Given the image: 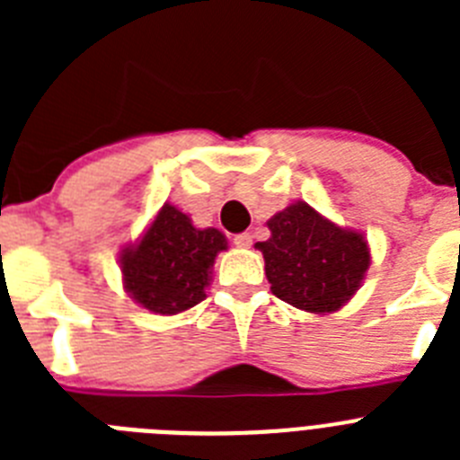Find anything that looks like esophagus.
Returning a JSON list of instances; mask_svg holds the SVG:
<instances>
[{
  "label": "esophagus",
  "mask_w": 460,
  "mask_h": 460,
  "mask_svg": "<svg viewBox=\"0 0 460 460\" xmlns=\"http://www.w3.org/2000/svg\"><path fill=\"white\" fill-rule=\"evenodd\" d=\"M234 243H237L239 249H249L251 243H253V237H251V233H239L234 234Z\"/></svg>",
  "instance_id": "esophagus-1"
}]
</instances>
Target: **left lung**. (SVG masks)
Listing matches in <instances>:
<instances>
[{
    "instance_id": "1",
    "label": "left lung",
    "mask_w": 460,
    "mask_h": 460,
    "mask_svg": "<svg viewBox=\"0 0 460 460\" xmlns=\"http://www.w3.org/2000/svg\"><path fill=\"white\" fill-rule=\"evenodd\" d=\"M271 237L255 249L279 299L308 313L339 311L371 265L367 239L334 226L306 202H295L267 221Z\"/></svg>"
}]
</instances>
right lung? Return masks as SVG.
I'll list each match as a JSON object with an SVG mask.
<instances>
[{
  "mask_svg": "<svg viewBox=\"0 0 460 460\" xmlns=\"http://www.w3.org/2000/svg\"><path fill=\"white\" fill-rule=\"evenodd\" d=\"M226 249L221 230H198L184 211L165 202L140 242L121 251L126 292L152 313L186 311L205 299L214 260Z\"/></svg>",
  "mask_w": 460,
  "mask_h": 460,
  "instance_id": "1",
  "label": "right lung"
}]
</instances>
